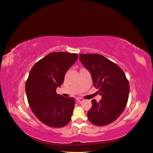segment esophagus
<instances>
[{
	"instance_id": "obj_1",
	"label": "esophagus",
	"mask_w": 153,
	"mask_h": 153,
	"mask_svg": "<svg viewBox=\"0 0 153 153\" xmlns=\"http://www.w3.org/2000/svg\"><path fill=\"white\" fill-rule=\"evenodd\" d=\"M76 100L78 101V102H80V103H82V102H83V101H84V99L83 98H76Z\"/></svg>"
}]
</instances>
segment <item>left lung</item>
<instances>
[{"mask_svg": "<svg viewBox=\"0 0 153 153\" xmlns=\"http://www.w3.org/2000/svg\"><path fill=\"white\" fill-rule=\"evenodd\" d=\"M79 59L91 73L94 87L102 98L92 100L88 111L89 121L103 126L115 121L126 106L129 85L126 75L116 64L98 53L80 54Z\"/></svg>", "mask_w": 153, "mask_h": 153, "instance_id": "8db88e82", "label": "left lung"}]
</instances>
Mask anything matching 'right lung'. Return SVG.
<instances>
[{"label":"right lung","mask_w":153,"mask_h":153,"mask_svg":"<svg viewBox=\"0 0 153 153\" xmlns=\"http://www.w3.org/2000/svg\"><path fill=\"white\" fill-rule=\"evenodd\" d=\"M77 59L76 53L53 52L30 69L25 84L27 100L36 117L48 126L61 128L70 121L75 99L57 94L56 89Z\"/></svg>","instance_id":"1"}]
</instances>
